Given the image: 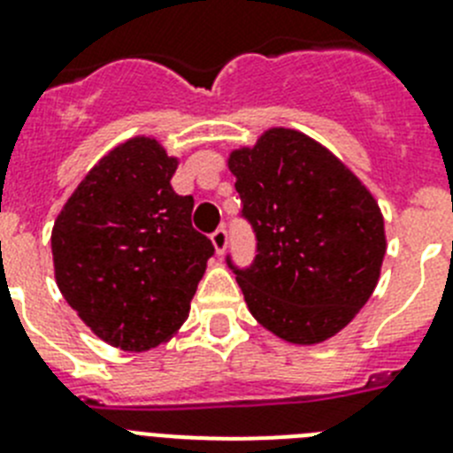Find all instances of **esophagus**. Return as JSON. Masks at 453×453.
Returning <instances> with one entry per match:
<instances>
[{
  "mask_svg": "<svg viewBox=\"0 0 453 453\" xmlns=\"http://www.w3.org/2000/svg\"><path fill=\"white\" fill-rule=\"evenodd\" d=\"M211 240H213V247L218 254H224V250H226V242H229V234H226V229L224 226H218V229L211 234Z\"/></svg>",
  "mask_w": 453,
  "mask_h": 453,
  "instance_id": "34e87169",
  "label": "esophagus"
}]
</instances>
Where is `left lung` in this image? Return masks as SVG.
Instances as JSON below:
<instances>
[{
    "label": "left lung",
    "instance_id": "obj_1",
    "mask_svg": "<svg viewBox=\"0 0 453 453\" xmlns=\"http://www.w3.org/2000/svg\"><path fill=\"white\" fill-rule=\"evenodd\" d=\"M242 218L256 235L250 267L226 265L251 315L279 338L315 345L345 329L374 292L386 256L379 203L326 147L270 129L231 151Z\"/></svg>",
    "mask_w": 453,
    "mask_h": 453
}]
</instances>
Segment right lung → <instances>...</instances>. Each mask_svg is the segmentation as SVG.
Segmentation results:
<instances>
[{"instance_id": "add662e5", "label": "right lung", "mask_w": 453, "mask_h": 453, "mask_svg": "<svg viewBox=\"0 0 453 453\" xmlns=\"http://www.w3.org/2000/svg\"><path fill=\"white\" fill-rule=\"evenodd\" d=\"M177 165L158 140H127L88 172L51 231L58 290L124 351L177 334L215 251L190 222L195 199L172 190Z\"/></svg>"}]
</instances>
